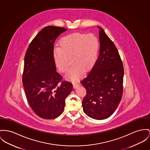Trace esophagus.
<instances>
[{
  "label": "esophagus",
  "instance_id": "obj_1",
  "mask_svg": "<svg viewBox=\"0 0 150 150\" xmlns=\"http://www.w3.org/2000/svg\"><path fill=\"white\" fill-rule=\"evenodd\" d=\"M80 83H73V88H74V89H76V88H77L79 86H80Z\"/></svg>",
  "mask_w": 150,
  "mask_h": 150
}]
</instances>
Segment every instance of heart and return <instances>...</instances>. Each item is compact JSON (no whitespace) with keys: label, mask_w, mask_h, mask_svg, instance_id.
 <instances>
[{"label":"heart","mask_w":150,"mask_h":150,"mask_svg":"<svg viewBox=\"0 0 150 150\" xmlns=\"http://www.w3.org/2000/svg\"><path fill=\"white\" fill-rule=\"evenodd\" d=\"M100 41L93 34L76 32L63 37L59 42V48L53 53V60L61 73L68 71L71 60L73 66L67 77L76 81L85 71H90L98 57Z\"/></svg>","instance_id":"1"}]
</instances>
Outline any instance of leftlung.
Listing matches in <instances>:
<instances>
[{
    "instance_id": "1",
    "label": "left lung",
    "mask_w": 150,
    "mask_h": 150,
    "mask_svg": "<svg viewBox=\"0 0 150 150\" xmlns=\"http://www.w3.org/2000/svg\"><path fill=\"white\" fill-rule=\"evenodd\" d=\"M100 54L86 78L81 81L86 90L83 112L90 118L105 120L114 112L123 93L124 69L114 42L100 27Z\"/></svg>"
}]
</instances>
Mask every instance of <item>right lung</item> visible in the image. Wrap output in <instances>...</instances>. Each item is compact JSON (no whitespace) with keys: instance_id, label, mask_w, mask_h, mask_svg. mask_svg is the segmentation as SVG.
Masks as SVG:
<instances>
[{"instance_id":"add662e5","label":"right lung","mask_w":150,"mask_h":150,"mask_svg":"<svg viewBox=\"0 0 150 150\" xmlns=\"http://www.w3.org/2000/svg\"><path fill=\"white\" fill-rule=\"evenodd\" d=\"M67 29L48 26L31 41L24 57L23 84L30 108L43 119L58 117L63 112L65 99L73 85L62 81L56 71L53 53L55 40Z\"/></svg>"}]
</instances>
